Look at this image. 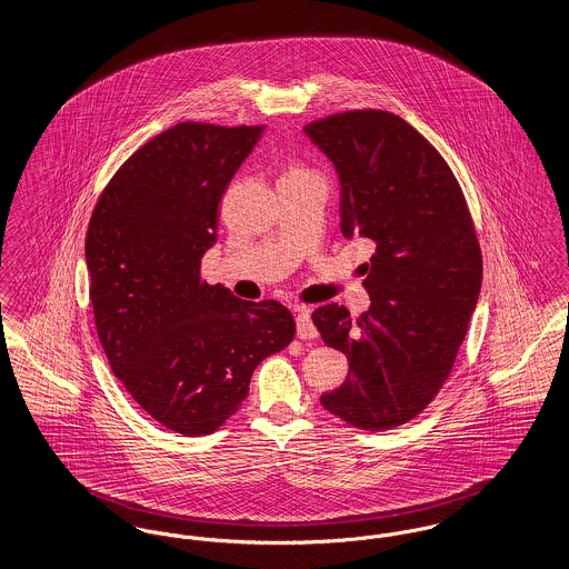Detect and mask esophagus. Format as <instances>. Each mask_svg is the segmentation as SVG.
<instances>
[{"instance_id": "esophagus-1", "label": "esophagus", "mask_w": 569, "mask_h": 569, "mask_svg": "<svg viewBox=\"0 0 569 569\" xmlns=\"http://www.w3.org/2000/svg\"><path fill=\"white\" fill-rule=\"evenodd\" d=\"M297 335L298 339H316L318 337V330H316V326L311 322L309 309H298Z\"/></svg>"}]
</instances>
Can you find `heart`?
I'll return each mask as SVG.
<instances>
[{
  "instance_id": "heart-1",
  "label": "heart",
  "mask_w": 569,
  "mask_h": 569,
  "mask_svg": "<svg viewBox=\"0 0 569 569\" xmlns=\"http://www.w3.org/2000/svg\"><path fill=\"white\" fill-rule=\"evenodd\" d=\"M295 170H298V168H295Z\"/></svg>"
}]
</instances>
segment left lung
<instances>
[{
    "label": "left lung",
    "instance_id": "left-lung-1",
    "mask_svg": "<svg viewBox=\"0 0 569 569\" xmlns=\"http://www.w3.org/2000/svg\"><path fill=\"white\" fill-rule=\"evenodd\" d=\"M341 181V232L376 243L352 320L330 302L311 320L350 358L322 406L362 431L416 418L450 378L482 286V251L459 181L433 144L388 110L335 112L305 126Z\"/></svg>",
    "mask_w": 569,
    "mask_h": 569
}]
</instances>
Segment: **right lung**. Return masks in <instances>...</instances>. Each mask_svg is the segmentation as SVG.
I'll use <instances>...</instances> for the list:
<instances>
[{"instance_id":"add662e5","label":"right lung","mask_w":569,"mask_h":569,"mask_svg":"<svg viewBox=\"0 0 569 569\" xmlns=\"http://www.w3.org/2000/svg\"><path fill=\"white\" fill-rule=\"evenodd\" d=\"M262 130L172 126L119 166L89 219V298L110 369L156 422L186 437L217 431L253 369L297 332L281 302L239 300L200 274L219 200Z\"/></svg>"}]
</instances>
